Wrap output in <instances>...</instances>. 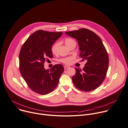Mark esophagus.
I'll return each mask as SVG.
<instances>
[{"mask_svg": "<svg viewBox=\"0 0 128 128\" xmlns=\"http://www.w3.org/2000/svg\"><path fill=\"white\" fill-rule=\"evenodd\" d=\"M64 68L65 70H67V69H68V68H70V67H69V66H65L64 67Z\"/></svg>", "mask_w": 128, "mask_h": 128, "instance_id": "1", "label": "esophagus"}]
</instances>
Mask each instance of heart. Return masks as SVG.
I'll return each instance as SVG.
<instances>
[{"instance_id": "obj_1", "label": "heart", "mask_w": 128, "mask_h": 128, "mask_svg": "<svg viewBox=\"0 0 128 128\" xmlns=\"http://www.w3.org/2000/svg\"><path fill=\"white\" fill-rule=\"evenodd\" d=\"M75 42L73 39H70V38H67L65 40V44L66 45V46L68 48L69 45H70L73 42ZM59 43H55L52 45L51 48V51L52 53L54 54H56L57 53V50H58V48L59 47ZM74 59L73 56H69V57H66V58H62V59H60V62L62 63L66 64V65H69L72 62V60Z\"/></svg>"}]
</instances>
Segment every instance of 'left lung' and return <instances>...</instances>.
<instances>
[{
  "mask_svg": "<svg viewBox=\"0 0 128 128\" xmlns=\"http://www.w3.org/2000/svg\"><path fill=\"white\" fill-rule=\"evenodd\" d=\"M65 33L76 39L80 56L87 60L82 70L75 67L73 83L78 89L86 92L96 89L105 78L109 66L108 54L100 38L94 32L84 28Z\"/></svg>",
  "mask_w": 128,
  "mask_h": 128,
  "instance_id": "1",
  "label": "left lung"
}]
</instances>
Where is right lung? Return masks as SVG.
Returning a JSON list of instances; mask_svg holds the SVG:
<instances>
[{
    "label": "right lung",
    "instance_id": "add662e5",
    "mask_svg": "<svg viewBox=\"0 0 128 128\" xmlns=\"http://www.w3.org/2000/svg\"><path fill=\"white\" fill-rule=\"evenodd\" d=\"M63 32L38 30L32 34L22 45L19 56V70L26 82L33 91L45 95L57 86L64 68L61 64L45 69L44 63L53 58L51 48Z\"/></svg>",
    "mask_w": 128,
    "mask_h": 128
}]
</instances>
